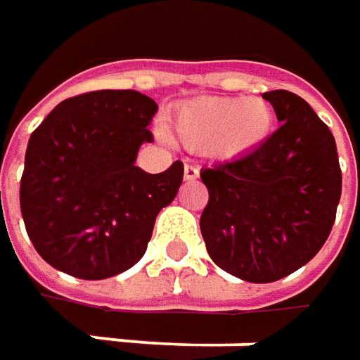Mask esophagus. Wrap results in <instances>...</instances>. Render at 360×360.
<instances>
[{
    "label": "esophagus",
    "mask_w": 360,
    "mask_h": 360,
    "mask_svg": "<svg viewBox=\"0 0 360 360\" xmlns=\"http://www.w3.org/2000/svg\"><path fill=\"white\" fill-rule=\"evenodd\" d=\"M200 176L196 166H184V180H196Z\"/></svg>",
    "instance_id": "esophagus-1"
}]
</instances>
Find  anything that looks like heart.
<instances>
[{
  "instance_id": "obj_1",
  "label": "heart",
  "mask_w": 360,
  "mask_h": 360,
  "mask_svg": "<svg viewBox=\"0 0 360 360\" xmlns=\"http://www.w3.org/2000/svg\"><path fill=\"white\" fill-rule=\"evenodd\" d=\"M274 128V112L262 98H198L174 108L168 130L192 150L240 158L258 150Z\"/></svg>"
}]
</instances>
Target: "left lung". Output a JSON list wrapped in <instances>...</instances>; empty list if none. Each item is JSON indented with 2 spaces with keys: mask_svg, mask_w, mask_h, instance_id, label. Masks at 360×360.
<instances>
[{
  "mask_svg": "<svg viewBox=\"0 0 360 360\" xmlns=\"http://www.w3.org/2000/svg\"><path fill=\"white\" fill-rule=\"evenodd\" d=\"M281 128L258 150L202 170L208 204L200 232L210 258L248 283L304 266L335 224L342 174L335 138L300 96L262 94Z\"/></svg>",
  "mask_w": 360,
  "mask_h": 360,
  "instance_id": "obj_1",
  "label": "left lung"
}]
</instances>
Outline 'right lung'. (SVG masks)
Masks as SVG:
<instances>
[{"label":"right lung","instance_id":"obj_1","mask_svg":"<svg viewBox=\"0 0 360 360\" xmlns=\"http://www.w3.org/2000/svg\"><path fill=\"white\" fill-rule=\"evenodd\" d=\"M156 112L140 91H88L63 100L35 128L20 206L30 240L53 269L102 281L144 256L156 216L184 176L180 160L160 174L136 166Z\"/></svg>","mask_w":360,"mask_h":360}]
</instances>
